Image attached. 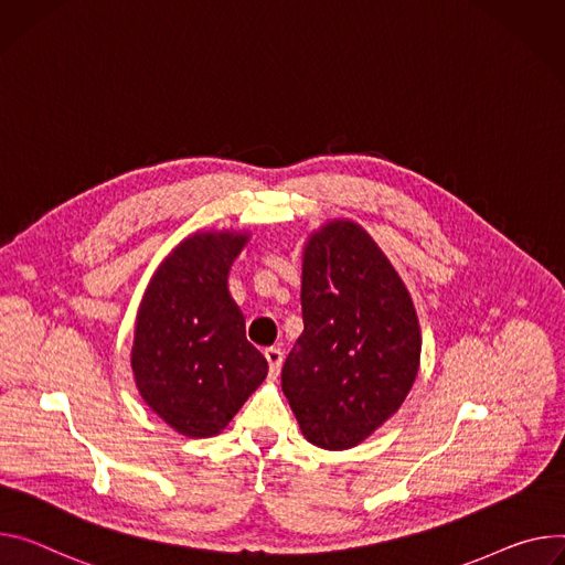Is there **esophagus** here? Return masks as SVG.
Here are the masks:
<instances>
[{
	"instance_id": "obj_1",
	"label": "esophagus",
	"mask_w": 565,
	"mask_h": 565,
	"mask_svg": "<svg viewBox=\"0 0 565 565\" xmlns=\"http://www.w3.org/2000/svg\"><path fill=\"white\" fill-rule=\"evenodd\" d=\"M266 361L270 367V379H277L281 372V365H284V351L279 347L266 349Z\"/></svg>"
}]
</instances>
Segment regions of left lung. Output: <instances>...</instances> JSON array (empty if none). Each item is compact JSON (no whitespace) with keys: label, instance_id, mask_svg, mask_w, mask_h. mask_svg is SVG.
I'll use <instances>...</instances> for the list:
<instances>
[{"label":"left lung","instance_id":"1","mask_svg":"<svg viewBox=\"0 0 565 565\" xmlns=\"http://www.w3.org/2000/svg\"><path fill=\"white\" fill-rule=\"evenodd\" d=\"M301 318L281 370L301 435L327 450L358 446L401 407L422 355L413 299L361 225L331 221L311 234Z\"/></svg>","mask_w":565,"mask_h":565}]
</instances>
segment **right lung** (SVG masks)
Instances as JSON below:
<instances>
[{
    "mask_svg": "<svg viewBox=\"0 0 565 565\" xmlns=\"http://www.w3.org/2000/svg\"><path fill=\"white\" fill-rule=\"evenodd\" d=\"M245 232H198L152 275L135 322L130 365L152 413L184 437L218 435L268 374L245 338L227 275Z\"/></svg>",
    "mask_w": 565,
    "mask_h": 565,
    "instance_id": "add662e5",
    "label": "right lung"
}]
</instances>
